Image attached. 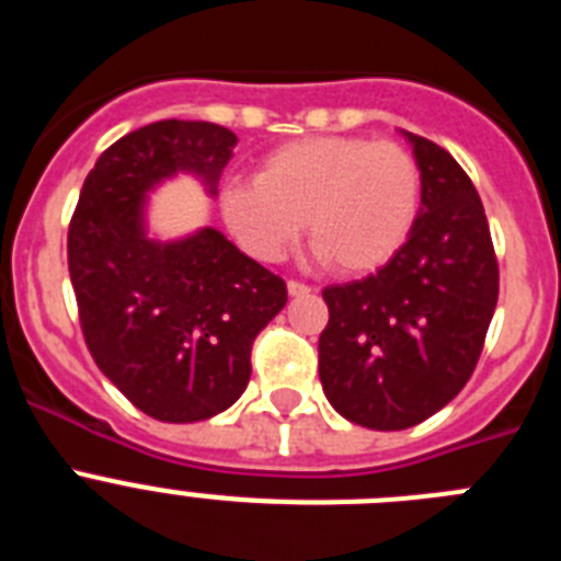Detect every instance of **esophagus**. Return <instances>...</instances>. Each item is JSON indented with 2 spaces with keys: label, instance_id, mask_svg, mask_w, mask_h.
Wrapping results in <instances>:
<instances>
[{
  "label": "esophagus",
  "instance_id": "34e87169",
  "mask_svg": "<svg viewBox=\"0 0 561 561\" xmlns=\"http://www.w3.org/2000/svg\"><path fill=\"white\" fill-rule=\"evenodd\" d=\"M286 289H289L291 297H304V295H309L311 286L309 284H300V280H289V284H286Z\"/></svg>",
  "mask_w": 561,
  "mask_h": 561
}]
</instances>
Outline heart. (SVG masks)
I'll list each match as a JSON object with an SVG mask.
<instances>
[{
    "instance_id": "obj_1",
    "label": "heart",
    "mask_w": 561,
    "mask_h": 561,
    "mask_svg": "<svg viewBox=\"0 0 561 561\" xmlns=\"http://www.w3.org/2000/svg\"><path fill=\"white\" fill-rule=\"evenodd\" d=\"M221 219L238 247L275 264L306 221L309 244L336 275L390 264L415 230L421 168L399 142L309 137L275 148L255 182H227Z\"/></svg>"
}]
</instances>
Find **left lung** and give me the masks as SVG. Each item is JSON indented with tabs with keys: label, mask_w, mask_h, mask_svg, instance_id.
<instances>
[{
	"label": "left lung",
	"mask_w": 561,
	"mask_h": 561,
	"mask_svg": "<svg viewBox=\"0 0 561 561\" xmlns=\"http://www.w3.org/2000/svg\"><path fill=\"white\" fill-rule=\"evenodd\" d=\"M421 210L399 255L323 289L320 381L331 408L368 430H408L463 390L483 351L500 270L483 202L449 151L408 134Z\"/></svg>",
	"instance_id": "left-lung-1"
}]
</instances>
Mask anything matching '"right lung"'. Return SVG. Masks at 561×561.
Segmentation results:
<instances>
[{"instance_id": "add662e5", "label": "right lung", "mask_w": 561, "mask_h": 561, "mask_svg": "<svg viewBox=\"0 0 561 561\" xmlns=\"http://www.w3.org/2000/svg\"><path fill=\"white\" fill-rule=\"evenodd\" d=\"M236 134L160 121L98 157L67 232L83 340L134 408L168 424L221 413L250 381L252 342L286 306L284 277L205 227L173 244L142 230V199L176 171L216 193Z\"/></svg>"}]
</instances>
